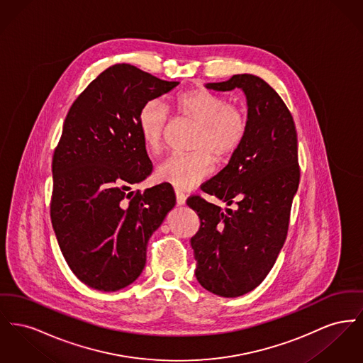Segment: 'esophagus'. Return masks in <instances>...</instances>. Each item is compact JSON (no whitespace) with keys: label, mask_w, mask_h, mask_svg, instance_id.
Here are the masks:
<instances>
[{"label":"esophagus","mask_w":363,"mask_h":363,"mask_svg":"<svg viewBox=\"0 0 363 363\" xmlns=\"http://www.w3.org/2000/svg\"><path fill=\"white\" fill-rule=\"evenodd\" d=\"M175 197H177V204L178 206H184L186 201V196L181 191H175Z\"/></svg>","instance_id":"34e87169"}]
</instances>
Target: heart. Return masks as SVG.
Wrapping results in <instances>:
<instances>
[{"instance_id": "obj_1", "label": "heart", "mask_w": 363, "mask_h": 363, "mask_svg": "<svg viewBox=\"0 0 363 363\" xmlns=\"http://www.w3.org/2000/svg\"><path fill=\"white\" fill-rule=\"evenodd\" d=\"M179 118L199 125L189 155H174L156 169V179L179 191H188L207 179L213 171V159L223 162L235 155L247 135L245 109L229 103L225 96L206 89H191L175 97ZM137 128L145 147L159 152L164 145L169 113L157 100L145 103L137 118Z\"/></svg>"}]
</instances>
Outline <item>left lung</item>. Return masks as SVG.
<instances>
[{
    "instance_id": "left-lung-1",
    "label": "left lung",
    "mask_w": 363,
    "mask_h": 363,
    "mask_svg": "<svg viewBox=\"0 0 363 363\" xmlns=\"http://www.w3.org/2000/svg\"><path fill=\"white\" fill-rule=\"evenodd\" d=\"M219 91L240 87L247 96L248 130L229 164L201 191L235 210L225 211L200 196L186 204L200 218L191 238L196 270L203 288L223 298L255 289L277 260L286 240L300 169L294 118L277 91L251 74L207 84Z\"/></svg>"
}]
</instances>
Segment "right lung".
I'll return each instance as SVG.
<instances>
[{"instance_id":"add662e5","label":"right lung","mask_w":363,"mask_h":363,"mask_svg":"<svg viewBox=\"0 0 363 363\" xmlns=\"http://www.w3.org/2000/svg\"><path fill=\"white\" fill-rule=\"evenodd\" d=\"M178 84L112 65L65 116L52 160L50 219L67 264L93 289L119 291L140 277L148 240L175 206L169 184L144 192L130 186L152 172L138 112Z\"/></svg>"}]
</instances>
